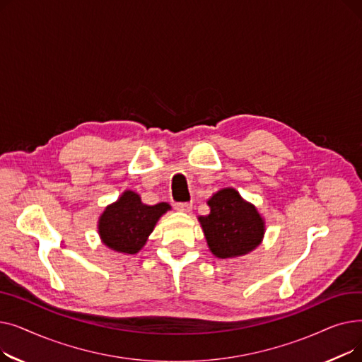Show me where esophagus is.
<instances>
[{
    "instance_id": "1",
    "label": "esophagus",
    "mask_w": 362,
    "mask_h": 362,
    "mask_svg": "<svg viewBox=\"0 0 362 362\" xmlns=\"http://www.w3.org/2000/svg\"><path fill=\"white\" fill-rule=\"evenodd\" d=\"M175 208L177 211H191V208H192V204L191 202H176L175 204Z\"/></svg>"
}]
</instances>
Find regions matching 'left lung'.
<instances>
[{
    "label": "left lung",
    "mask_w": 362,
    "mask_h": 362,
    "mask_svg": "<svg viewBox=\"0 0 362 362\" xmlns=\"http://www.w3.org/2000/svg\"><path fill=\"white\" fill-rule=\"evenodd\" d=\"M208 205L210 214L199 217V221L216 257L232 258L257 248L264 235V221L254 205L230 187L213 195Z\"/></svg>",
    "instance_id": "obj_1"
}]
</instances>
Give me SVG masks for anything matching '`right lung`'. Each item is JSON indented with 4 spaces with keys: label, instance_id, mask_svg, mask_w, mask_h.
Instances as JSON below:
<instances>
[{
    "label": "right lung",
    "instance_id": "add662e5",
    "mask_svg": "<svg viewBox=\"0 0 362 362\" xmlns=\"http://www.w3.org/2000/svg\"><path fill=\"white\" fill-rule=\"evenodd\" d=\"M167 210L170 205L165 202L145 205L138 194L126 191L117 202L108 205L100 217L101 239L114 251L136 254Z\"/></svg>",
    "mask_w": 362,
    "mask_h": 362
}]
</instances>
